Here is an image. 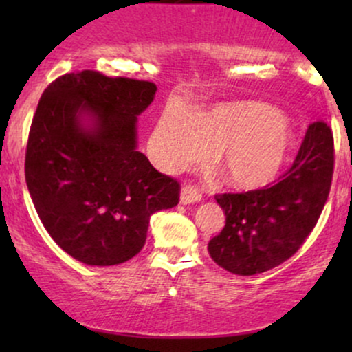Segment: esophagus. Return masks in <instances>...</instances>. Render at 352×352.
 Returning <instances> with one entry per match:
<instances>
[{
  "label": "esophagus",
  "instance_id": "34e87169",
  "mask_svg": "<svg viewBox=\"0 0 352 352\" xmlns=\"http://www.w3.org/2000/svg\"><path fill=\"white\" fill-rule=\"evenodd\" d=\"M201 200V192L195 185H184L180 190V204L188 205Z\"/></svg>",
  "mask_w": 352,
  "mask_h": 352
}]
</instances>
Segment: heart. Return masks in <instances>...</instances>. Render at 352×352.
Wrapping results in <instances>:
<instances>
[{"label": "heart", "mask_w": 352, "mask_h": 352, "mask_svg": "<svg viewBox=\"0 0 352 352\" xmlns=\"http://www.w3.org/2000/svg\"><path fill=\"white\" fill-rule=\"evenodd\" d=\"M292 144L285 117L248 100L193 116L182 107H167L151 137L153 159L165 170H179L213 151L212 160L221 179L240 190L261 188L276 179Z\"/></svg>", "instance_id": "obj_1"}]
</instances>
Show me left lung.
<instances>
[{
	"instance_id": "left-lung-1",
	"label": "left lung",
	"mask_w": 352,
	"mask_h": 352,
	"mask_svg": "<svg viewBox=\"0 0 352 352\" xmlns=\"http://www.w3.org/2000/svg\"><path fill=\"white\" fill-rule=\"evenodd\" d=\"M334 168L329 125L309 124L293 167L273 187L217 195L227 221L208 241L218 266L252 276L281 265L300 250L328 200Z\"/></svg>"
}]
</instances>
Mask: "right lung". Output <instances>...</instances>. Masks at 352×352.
I'll return each mask as SVG.
<instances>
[{"label": "right lung", "mask_w": 352, "mask_h": 352, "mask_svg": "<svg viewBox=\"0 0 352 352\" xmlns=\"http://www.w3.org/2000/svg\"><path fill=\"white\" fill-rule=\"evenodd\" d=\"M155 92L148 80L80 71L60 76L39 99L26 185L44 228L80 263L131 260L153 213L179 204V182L137 151V117Z\"/></svg>", "instance_id": "obj_1"}]
</instances>
